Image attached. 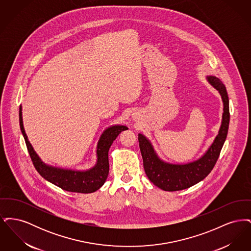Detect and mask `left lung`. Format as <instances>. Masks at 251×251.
Masks as SVG:
<instances>
[{
  "mask_svg": "<svg viewBox=\"0 0 251 251\" xmlns=\"http://www.w3.org/2000/svg\"><path fill=\"white\" fill-rule=\"evenodd\" d=\"M207 80L220 93L224 112L218 134L201 158L184 165L168 164L158 157L149 139L141 133L138 134L145 172L150 180L162 190L169 192L183 190L206 178L215 167L226 140L229 124L228 97L226 86L215 76H207Z\"/></svg>",
  "mask_w": 251,
  "mask_h": 251,
  "instance_id": "8db88e82",
  "label": "left lung"
}]
</instances>
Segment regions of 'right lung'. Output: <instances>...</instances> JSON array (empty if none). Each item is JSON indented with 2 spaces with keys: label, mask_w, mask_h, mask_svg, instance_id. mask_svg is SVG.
Masks as SVG:
<instances>
[{
  "label": "right lung",
  "mask_w": 251,
  "mask_h": 251,
  "mask_svg": "<svg viewBox=\"0 0 251 251\" xmlns=\"http://www.w3.org/2000/svg\"><path fill=\"white\" fill-rule=\"evenodd\" d=\"M20 126L28 152L36 167V171L44 179H47L63 190L83 194L93 193L103 185L109 173V149L121 131L128 130V128L123 125H115L109 127L101 134L97 146L98 160L95 167L86 171H76L72 169L50 167L41 161V159L34 151L32 145L29 142L24 131L22 106L20 107Z\"/></svg>",
  "instance_id": "obj_1"
}]
</instances>
